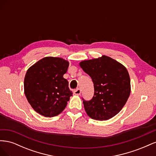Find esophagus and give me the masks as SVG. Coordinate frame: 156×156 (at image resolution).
Here are the masks:
<instances>
[{
  "label": "esophagus",
  "instance_id": "1",
  "mask_svg": "<svg viewBox=\"0 0 156 156\" xmlns=\"http://www.w3.org/2000/svg\"><path fill=\"white\" fill-rule=\"evenodd\" d=\"M81 92V89H80V88H77L74 90V94H76V95H80Z\"/></svg>",
  "mask_w": 156,
  "mask_h": 156
}]
</instances>
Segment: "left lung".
I'll use <instances>...</instances> for the list:
<instances>
[{"mask_svg":"<svg viewBox=\"0 0 156 156\" xmlns=\"http://www.w3.org/2000/svg\"><path fill=\"white\" fill-rule=\"evenodd\" d=\"M80 66L91 77L94 88L90 100L83 99L87 115L96 120H107L123 108L130 92V78L122 64L105 55L84 60Z\"/></svg>","mask_w":156,"mask_h":156,"instance_id":"obj_1","label":"left lung"}]
</instances>
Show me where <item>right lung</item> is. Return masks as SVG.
Instances as JSON below:
<instances>
[{
    "mask_svg": "<svg viewBox=\"0 0 156 156\" xmlns=\"http://www.w3.org/2000/svg\"><path fill=\"white\" fill-rule=\"evenodd\" d=\"M69 62L61 58L48 56L27 70L24 80L25 94L34 110L45 117L57 116L72 96L69 83L63 77Z\"/></svg>",
    "mask_w": 156,
    "mask_h": 156,
    "instance_id": "1",
    "label": "right lung"
}]
</instances>
